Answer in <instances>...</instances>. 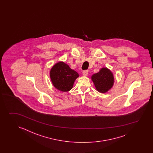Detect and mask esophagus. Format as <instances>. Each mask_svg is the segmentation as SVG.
<instances>
[{
  "label": "esophagus",
  "mask_w": 153,
  "mask_h": 153,
  "mask_svg": "<svg viewBox=\"0 0 153 153\" xmlns=\"http://www.w3.org/2000/svg\"><path fill=\"white\" fill-rule=\"evenodd\" d=\"M82 74L85 76H86L88 74V71L87 70H85V71H84L83 72H82Z\"/></svg>",
  "instance_id": "esophagus-1"
}]
</instances>
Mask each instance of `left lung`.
<instances>
[{
	"instance_id": "8db88e82",
	"label": "left lung",
	"mask_w": 153,
	"mask_h": 153,
	"mask_svg": "<svg viewBox=\"0 0 153 153\" xmlns=\"http://www.w3.org/2000/svg\"><path fill=\"white\" fill-rule=\"evenodd\" d=\"M91 80L99 92L105 93L113 86L114 75L111 70L103 67L99 72L91 76Z\"/></svg>"
}]
</instances>
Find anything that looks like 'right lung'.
I'll list each match as a JSON object with an SVG mask.
<instances>
[{
  "label": "right lung",
  "instance_id": "right-lung-1",
  "mask_svg": "<svg viewBox=\"0 0 153 153\" xmlns=\"http://www.w3.org/2000/svg\"><path fill=\"white\" fill-rule=\"evenodd\" d=\"M50 76L53 86L62 92L70 91L74 81L79 76L78 73L65 62L60 61L52 67Z\"/></svg>",
  "mask_w": 153,
  "mask_h": 153
}]
</instances>
